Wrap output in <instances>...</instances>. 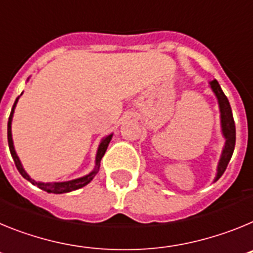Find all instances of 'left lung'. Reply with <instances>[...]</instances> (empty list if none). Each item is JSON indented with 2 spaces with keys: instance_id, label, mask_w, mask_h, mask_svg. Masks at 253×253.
Instances as JSON below:
<instances>
[{
  "instance_id": "left-lung-1",
  "label": "left lung",
  "mask_w": 253,
  "mask_h": 253,
  "mask_svg": "<svg viewBox=\"0 0 253 253\" xmlns=\"http://www.w3.org/2000/svg\"><path fill=\"white\" fill-rule=\"evenodd\" d=\"M210 87L213 92L215 93L216 99H218L219 104V110H220V125H222V133L223 137L225 138V144L224 148H223L222 156H220V160L218 163V169H216V176L215 180H218L220 176L224 173L225 169H227L228 163L231 161L232 154H233L234 146H236V125H234L233 120V114H232L231 105L228 101L227 96L224 95V92L220 88V84H218L216 80L209 82Z\"/></svg>"
}]
</instances>
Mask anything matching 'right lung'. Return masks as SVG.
<instances>
[{
    "mask_svg": "<svg viewBox=\"0 0 253 253\" xmlns=\"http://www.w3.org/2000/svg\"><path fill=\"white\" fill-rule=\"evenodd\" d=\"M20 97V96H19ZM19 97L16 99L15 104L12 106V110H11L10 114V118H8V123H7V140H8V147H10V152H11V156L13 158V162L16 165V169H19V172L21 173V176L24 178H26L28 181H30L33 185H37L39 189L44 190L46 193H51V194H64V193H69V191H73V190H77V189H81V187L86 186L88 182H91L93 177L96 176V173L99 172L100 169V162H101V158L104 157L105 152H106L107 146H109V143H110L111 138H113V134L110 135H107L105 137L104 139L101 140L100 143L99 149H97V153H96V161H95V169L92 172H90L88 175L84 176V177H80V178H76V180H71V181H64V182H48V184H44V182H37L35 180L30 177V176L26 173V171L22 167L21 162H20L19 157H17L16 152H15V148H13V142H12V133H11V123H12V116H13V111H15V107H16L17 104V100Z\"/></svg>",
    "mask_w": 253,
    "mask_h": 253,
    "instance_id": "right-lung-1",
    "label": "right lung"
}]
</instances>
